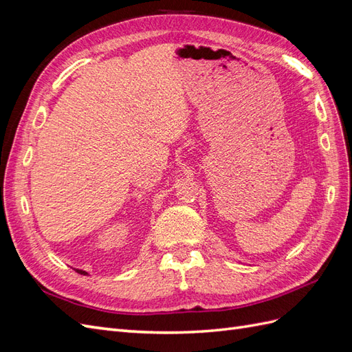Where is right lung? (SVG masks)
Wrapping results in <instances>:
<instances>
[{
  "label": "right lung",
  "mask_w": 352,
  "mask_h": 352,
  "mask_svg": "<svg viewBox=\"0 0 352 352\" xmlns=\"http://www.w3.org/2000/svg\"><path fill=\"white\" fill-rule=\"evenodd\" d=\"M74 270H76V272H78V273H80V274H83V276H85V274H88V272L80 270V269H74Z\"/></svg>",
  "instance_id": "obj_1"
}]
</instances>
